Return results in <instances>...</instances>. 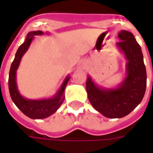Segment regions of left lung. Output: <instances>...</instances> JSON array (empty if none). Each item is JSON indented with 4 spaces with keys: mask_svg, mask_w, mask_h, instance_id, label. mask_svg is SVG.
<instances>
[{
    "mask_svg": "<svg viewBox=\"0 0 153 153\" xmlns=\"http://www.w3.org/2000/svg\"><path fill=\"white\" fill-rule=\"evenodd\" d=\"M115 43L127 60L126 75L115 88L98 87L88 75L86 81L88 97L93 108L107 118H122L128 115L143 98L147 72L141 47L130 32L121 30Z\"/></svg>",
    "mask_w": 153,
    "mask_h": 153,
    "instance_id": "8db88e82",
    "label": "left lung"
}]
</instances>
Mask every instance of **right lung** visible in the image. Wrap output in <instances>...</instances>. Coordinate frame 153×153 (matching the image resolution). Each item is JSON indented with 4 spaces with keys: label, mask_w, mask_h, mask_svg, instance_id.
I'll use <instances>...</instances> for the list:
<instances>
[{
    "label": "right lung",
    "mask_w": 153,
    "mask_h": 153,
    "mask_svg": "<svg viewBox=\"0 0 153 153\" xmlns=\"http://www.w3.org/2000/svg\"><path fill=\"white\" fill-rule=\"evenodd\" d=\"M43 34V32L40 30L28 33L24 43L19 47L16 51L15 59L12 62L10 74H9V91L12 101L22 112L31 119L47 118L59 109V107L63 103L65 99L64 97L65 89L70 78L69 75L66 76L59 90L57 91V93L51 98H43V99L38 100L28 99L24 97L19 93L16 83V72L19 66L22 57L30 47L32 42L34 38V36Z\"/></svg>",
    "instance_id": "right-lung-1"
}]
</instances>
